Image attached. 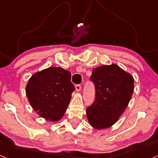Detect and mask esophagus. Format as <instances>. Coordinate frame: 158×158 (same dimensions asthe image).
Segmentation results:
<instances>
[{
    "instance_id": "esophagus-1",
    "label": "esophagus",
    "mask_w": 158,
    "mask_h": 158,
    "mask_svg": "<svg viewBox=\"0 0 158 158\" xmlns=\"http://www.w3.org/2000/svg\"><path fill=\"white\" fill-rule=\"evenodd\" d=\"M76 91H81V85H75Z\"/></svg>"
}]
</instances>
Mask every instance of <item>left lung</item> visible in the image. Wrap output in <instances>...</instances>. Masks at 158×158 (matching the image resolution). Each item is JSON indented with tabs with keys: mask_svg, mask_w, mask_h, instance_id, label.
<instances>
[{
	"mask_svg": "<svg viewBox=\"0 0 158 158\" xmlns=\"http://www.w3.org/2000/svg\"><path fill=\"white\" fill-rule=\"evenodd\" d=\"M90 79L94 84L95 100L86 109L88 122L98 130L110 127L131 100L134 88L133 76L112 64L94 69Z\"/></svg>",
	"mask_w": 158,
	"mask_h": 158,
	"instance_id": "left-lung-1",
	"label": "left lung"
}]
</instances>
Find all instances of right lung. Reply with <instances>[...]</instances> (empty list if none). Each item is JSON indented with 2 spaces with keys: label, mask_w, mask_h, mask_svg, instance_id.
I'll list each match as a JSON object with an SVG mask.
<instances>
[{
  "label": "right lung",
  "mask_w": 158,
  "mask_h": 158,
  "mask_svg": "<svg viewBox=\"0 0 158 158\" xmlns=\"http://www.w3.org/2000/svg\"><path fill=\"white\" fill-rule=\"evenodd\" d=\"M71 73L61 67H48L35 73L26 85L32 108L46 121H58L64 115L75 90Z\"/></svg>",
  "instance_id": "right-lung-1"
}]
</instances>
